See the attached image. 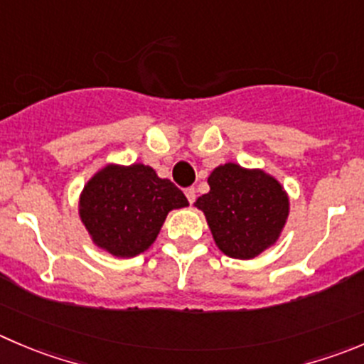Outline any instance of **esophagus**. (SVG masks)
Wrapping results in <instances>:
<instances>
[{"instance_id": "esophagus-1", "label": "esophagus", "mask_w": 364, "mask_h": 364, "mask_svg": "<svg viewBox=\"0 0 364 364\" xmlns=\"http://www.w3.org/2000/svg\"><path fill=\"white\" fill-rule=\"evenodd\" d=\"M185 196H186V199H188V203L192 204L193 200H196V188H186Z\"/></svg>"}]
</instances>
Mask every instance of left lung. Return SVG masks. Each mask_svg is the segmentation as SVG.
I'll use <instances>...</instances> for the list:
<instances>
[{"label":"left lung","instance_id":"1","mask_svg":"<svg viewBox=\"0 0 364 364\" xmlns=\"http://www.w3.org/2000/svg\"><path fill=\"white\" fill-rule=\"evenodd\" d=\"M208 185L210 192L193 206L204 213L225 256L252 259L276 245L290 215V197L274 176L229 161L213 168Z\"/></svg>","mask_w":364,"mask_h":364}]
</instances>
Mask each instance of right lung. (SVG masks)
Returning <instances> with one entry per match:
<instances>
[{"label":"right lung","mask_w":364,"mask_h":364,"mask_svg":"<svg viewBox=\"0 0 364 364\" xmlns=\"http://www.w3.org/2000/svg\"><path fill=\"white\" fill-rule=\"evenodd\" d=\"M188 200L144 164H107L85 183L77 213L94 245L115 257L146 252L172 210Z\"/></svg>","instance_id":"right-lung-1"}]
</instances>
